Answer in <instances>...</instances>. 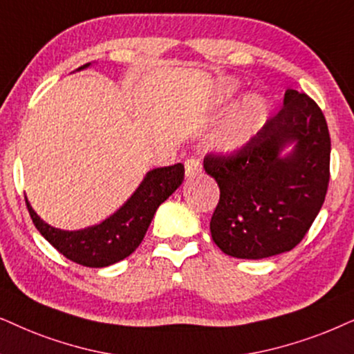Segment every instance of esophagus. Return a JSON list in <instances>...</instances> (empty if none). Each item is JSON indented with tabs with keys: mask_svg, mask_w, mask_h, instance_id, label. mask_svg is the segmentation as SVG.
Segmentation results:
<instances>
[{
	"mask_svg": "<svg viewBox=\"0 0 354 354\" xmlns=\"http://www.w3.org/2000/svg\"><path fill=\"white\" fill-rule=\"evenodd\" d=\"M185 171L187 178H194L202 173V163L199 158H187L185 162Z\"/></svg>",
	"mask_w": 354,
	"mask_h": 354,
	"instance_id": "34e87169",
	"label": "esophagus"
}]
</instances>
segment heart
I'll return each instance as SVG.
<instances>
[{"label":"heart","mask_w":354,"mask_h":354,"mask_svg":"<svg viewBox=\"0 0 354 354\" xmlns=\"http://www.w3.org/2000/svg\"><path fill=\"white\" fill-rule=\"evenodd\" d=\"M221 95L232 97L236 92L234 81L221 82ZM268 116L267 102L261 95L249 93L241 98L226 118L223 128L215 136V144L223 150H234L248 144L256 136Z\"/></svg>","instance_id":"b5f03b06"}]
</instances>
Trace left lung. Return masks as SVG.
Returning <instances> with one entry per match:
<instances>
[{"mask_svg":"<svg viewBox=\"0 0 354 354\" xmlns=\"http://www.w3.org/2000/svg\"><path fill=\"white\" fill-rule=\"evenodd\" d=\"M218 183L210 233L221 251L266 259L291 251L317 216L330 180V134L313 98L288 88L283 108L238 153L207 155Z\"/></svg>","mask_w":354,"mask_h":354,"instance_id":"1","label":"left lung"}]
</instances>
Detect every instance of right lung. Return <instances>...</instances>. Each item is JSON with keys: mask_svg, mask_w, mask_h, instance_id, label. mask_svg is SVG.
<instances>
[{"mask_svg": "<svg viewBox=\"0 0 354 354\" xmlns=\"http://www.w3.org/2000/svg\"><path fill=\"white\" fill-rule=\"evenodd\" d=\"M183 180L185 167L181 163L150 169L120 209L100 223L75 232L55 228L37 215L27 197L26 204L35 228L56 251L75 263L100 268L122 261L138 249L160 204L181 186Z\"/></svg>", "mask_w": 354, "mask_h": 354, "instance_id": "1", "label": "right lung"}]
</instances>
